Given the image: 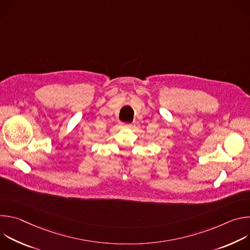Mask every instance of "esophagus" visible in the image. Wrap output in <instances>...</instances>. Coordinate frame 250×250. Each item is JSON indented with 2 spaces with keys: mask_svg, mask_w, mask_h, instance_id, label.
Segmentation results:
<instances>
[{
  "mask_svg": "<svg viewBox=\"0 0 250 250\" xmlns=\"http://www.w3.org/2000/svg\"><path fill=\"white\" fill-rule=\"evenodd\" d=\"M122 125L125 126V127H130V126H131V125H126V124H123Z\"/></svg>",
  "mask_w": 250,
  "mask_h": 250,
  "instance_id": "34e87169",
  "label": "esophagus"
}]
</instances>
